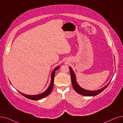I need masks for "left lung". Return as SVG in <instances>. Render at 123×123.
Masks as SVG:
<instances>
[{
    "label": "left lung",
    "instance_id": "obj_1",
    "mask_svg": "<svg viewBox=\"0 0 123 123\" xmlns=\"http://www.w3.org/2000/svg\"><path fill=\"white\" fill-rule=\"evenodd\" d=\"M69 70H70V72L71 82H72V86H73L74 89L77 93H78L80 94L84 95V96L91 97V96H95V95L98 94L99 93L102 92L103 90H104L106 87H107L108 85L110 84V82L111 81H110L107 85H106L105 86H104V87H103L102 88H101L100 89H98L97 90H93V91H92V90H86V89H83L82 87H81L78 84V83L76 82L75 74L74 71H73L72 68L70 67H69Z\"/></svg>",
    "mask_w": 123,
    "mask_h": 123
}]
</instances>
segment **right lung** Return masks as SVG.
<instances>
[{"instance_id":"obj_1","label":"right lung","mask_w":123,"mask_h":123,"mask_svg":"<svg viewBox=\"0 0 123 123\" xmlns=\"http://www.w3.org/2000/svg\"><path fill=\"white\" fill-rule=\"evenodd\" d=\"M60 68V66H58L57 67H56L53 71H52V73H51V81L50 83V84L49 85V87L47 88V89L46 90V91L44 92H43L41 94H37V95H28V94H25L23 93L20 92L18 91V92H19L21 94L23 95V96H24L26 98L31 99V100H40L42 98H46V97H47L48 95H49L50 93L51 92L52 90L53 89V85H54V77H55V71L56 70H58V69Z\"/></svg>"}]
</instances>
